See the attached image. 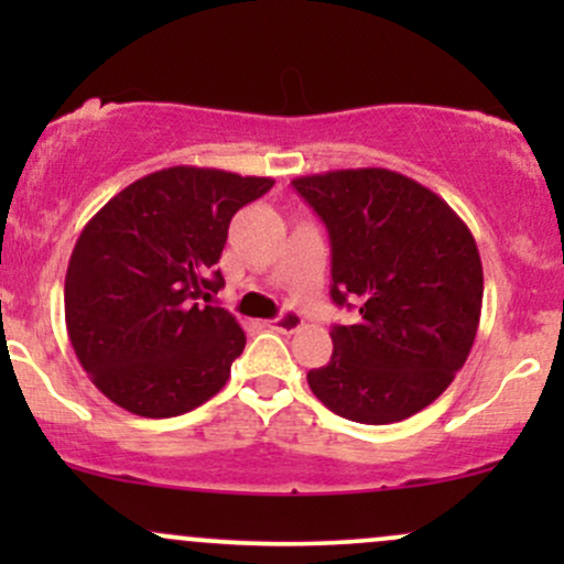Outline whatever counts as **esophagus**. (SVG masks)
<instances>
[{
	"mask_svg": "<svg viewBox=\"0 0 564 564\" xmlns=\"http://www.w3.org/2000/svg\"><path fill=\"white\" fill-rule=\"evenodd\" d=\"M302 315L296 313V310H283L281 315H278L275 321H268L264 323V326L268 328H273V332H283V334H294V332H300L302 328Z\"/></svg>",
	"mask_w": 564,
	"mask_h": 564,
	"instance_id": "1",
	"label": "esophagus"
}]
</instances>
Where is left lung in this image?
Segmentation results:
<instances>
[{
    "instance_id": "left-lung-1",
    "label": "left lung",
    "mask_w": 564,
    "mask_h": 564,
    "mask_svg": "<svg viewBox=\"0 0 564 564\" xmlns=\"http://www.w3.org/2000/svg\"><path fill=\"white\" fill-rule=\"evenodd\" d=\"M294 191L332 241V300L360 321L334 326V355L307 373L323 405L358 424L413 416L467 364L482 310V262L464 219L400 172L336 170Z\"/></svg>"
}]
</instances>
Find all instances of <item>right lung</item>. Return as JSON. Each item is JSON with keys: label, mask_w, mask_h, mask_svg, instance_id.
I'll list each match as a JSON object with an SVG mask.
<instances>
[{"label": "right lung", "mask_w": 564, "mask_h": 564, "mask_svg": "<svg viewBox=\"0 0 564 564\" xmlns=\"http://www.w3.org/2000/svg\"><path fill=\"white\" fill-rule=\"evenodd\" d=\"M204 166L134 180L84 225L66 273L70 347L93 384L134 416L170 419L223 390L246 334L204 304L232 215L273 187Z\"/></svg>", "instance_id": "obj_1"}]
</instances>
